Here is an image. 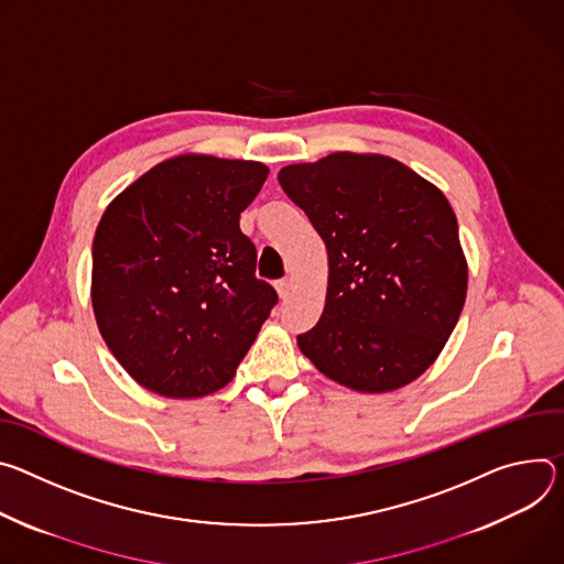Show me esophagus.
<instances>
[{"instance_id": "esophagus-1", "label": "esophagus", "mask_w": 564, "mask_h": 564, "mask_svg": "<svg viewBox=\"0 0 564 564\" xmlns=\"http://www.w3.org/2000/svg\"><path fill=\"white\" fill-rule=\"evenodd\" d=\"M275 289H278V295H280L282 300H286V295H289V291H291V282H289V280H278V282H275Z\"/></svg>"}]
</instances>
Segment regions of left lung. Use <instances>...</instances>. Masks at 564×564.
Segmentation results:
<instances>
[{
	"instance_id": "8db88e82",
	"label": "left lung",
	"mask_w": 564,
	"mask_h": 564,
	"mask_svg": "<svg viewBox=\"0 0 564 564\" xmlns=\"http://www.w3.org/2000/svg\"><path fill=\"white\" fill-rule=\"evenodd\" d=\"M282 191L327 246V300L300 351L365 394L399 390L442 354L466 302L468 264L440 187L383 154L286 165Z\"/></svg>"
}]
</instances>
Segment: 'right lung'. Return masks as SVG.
Returning <instances> with one entry per match:
<instances>
[{
    "label": "right lung",
    "instance_id": "right-lung-1",
    "mask_svg": "<svg viewBox=\"0 0 564 564\" xmlns=\"http://www.w3.org/2000/svg\"><path fill=\"white\" fill-rule=\"evenodd\" d=\"M269 176L258 161L172 156L107 206L91 304L109 351L145 390L199 399L228 386L278 302L256 278L239 215Z\"/></svg>",
    "mask_w": 564,
    "mask_h": 564
}]
</instances>
